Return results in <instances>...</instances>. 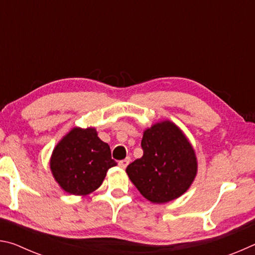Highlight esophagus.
I'll return each mask as SVG.
<instances>
[{
  "mask_svg": "<svg viewBox=\"0 0 255 255\" xmlns=\"http://www.w3.org/2000/svg\"><path fill=\"white\" fill-rule=\"evenodd\" d=\"M129 163H130V158L127 157V158H125V159H122V161L119 162V166L122 167V169H126Z\"/></svg>",
  "mask_w": 255,
  "mask_h": 255,
  "instance_id": "obj_1",
  "label": "esophagus"
}]
</instances>
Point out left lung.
<instances>
[{
	"mask_svg": "<svg viewBox=\"0 0 255 255\" xmlns=\"http://www.w3.org/2000/svg\"><path fill=\"white\" fill-rule=\"evenodd\" d=\"M143 156L126 169L131 182L153 204L176 199L195 180L198 163L195 149L183 131L170 120L144 131Z\"/></svg>",
	"mask_w": 255,
	"mask_h": 255,
	"instance_id": "1",
	"label": "left lung"
}]
</instances>
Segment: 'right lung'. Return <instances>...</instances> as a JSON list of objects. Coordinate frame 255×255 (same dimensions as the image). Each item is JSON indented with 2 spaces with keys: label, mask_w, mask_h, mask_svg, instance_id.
I'll use <instances>...</instances> for the list:
<instances>
[{
  "label": "right lung",
  "mask_w": 255,
  "mask_h": 255,
  "mask_svg": "<svg viewBox=\"0 0 255 255\" xmlns=\"http://www.w3.org/2000/svg\"><path fill=\"white\" fill-rule=\"evenodd\" d=\"M117 163L109 145L98 137L94 128H73L56 145L50 170L64 191L86 196L102 184L107 171Z\"/></svg>",
  "instance_id": "1"
}]
</instances>
